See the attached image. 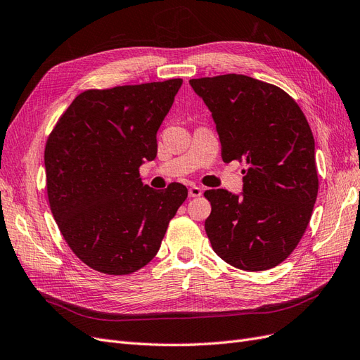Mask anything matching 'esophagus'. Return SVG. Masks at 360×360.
<instances>
[{
  "label": "esophagus",
  "instance_id": "obj_1",
  "mask_svg": "<svg viewBox=\"0 0 360 360\" xmlns=\"http://www.w3.org/2000/svg\"><path fill=\"white\" fill-rule=\"evenodd\" d=\"M188 195L190 197H199V195H202V188L200 187H195V185H191V187L188 188Z\"/></svg>",
  "mask_w": 360,
  "mask_h": 360
}]
</instances>
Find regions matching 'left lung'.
<instances>
[{
    "mask_svg": "<svg viewBox=\"0 0 360 360\" xmlns=\"http://www.w3.org/2000/svg\"><path fill=\"white\" fill-rule=\"evenodd\" d=\"M212 113L224 163L245 161L240 194L207 190L205 230L214 251L242 271L284 262L308 227L319 193L314 137L287 92L243 75L191 79Z\"/></svg>",
    "mask_w": 360,
    "mask_h": 360,
    "instance_id": "8db88e82",
    "label": "left lung"
}]
</instances>
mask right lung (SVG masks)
Returning a JSON list of instances; mask_svg holds the SVG:
<instances>
[{"instance_id":"1","label":"right lung","mask_w":360,"mask_h":360,"mask_svg":"<svg viewBox=\"0 0 360 360\" xmlns=\"http://www.w3.org/2000/svg\"><path fill=\"white\" fill-rule=\"evenodd\" d=\"M181 85L170 79L84 91L46 142L51 211L68 247L94 271L143 268L187 199L179 182L154 190L139 175L157 157V131Z\"/></svg>"}]
</instances>
